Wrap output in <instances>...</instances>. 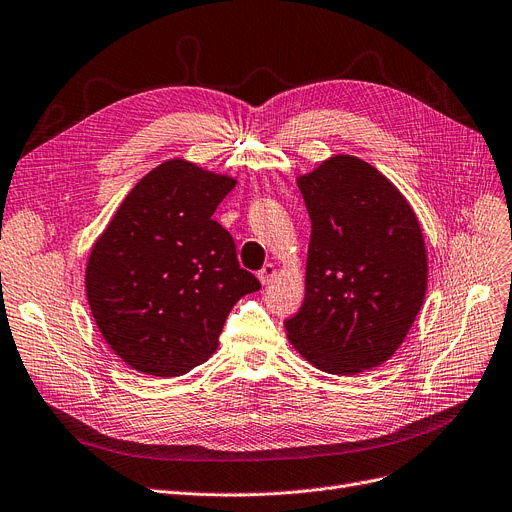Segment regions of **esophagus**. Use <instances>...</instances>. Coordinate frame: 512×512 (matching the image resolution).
I'll list each match as a JSON object with an SVG mask.
<instances>
[{
  "instance_id": "1",
  "label": "esophagus",
  "mask_w": 512,
  "mask_h": 512,
  "mask_svg": "<svg viewBox=\"0 0 512 512\" xmlns=\"http://www.w3.org/2000/svg\"><path fill=\"white\" fill-rule=\"evenodd\" d=\"M257 276H259L261 284H270L274 280V276H276V265L274 263H265Z\"/></svg>"
}]
</instances>
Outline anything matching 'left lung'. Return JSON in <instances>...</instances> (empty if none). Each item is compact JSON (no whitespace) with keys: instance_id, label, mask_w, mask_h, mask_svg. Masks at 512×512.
<instances>
[{"instance_id":"obj_1","label":"left lung","mask_w":512,"mask_h":512,"mask_svg":"<svg viewBox=\"0 0 512 512\" xmlns=\"http://www.w3.org/2000/svg\"><path fill=\"white\" fill-rule=\"evenodd\" d=\"M311 219L305 301L284 322L307 362L358 374L387 362L427 293L420 224L387 177L341 154L299 177Z\"/></svg>"}]
</instances>
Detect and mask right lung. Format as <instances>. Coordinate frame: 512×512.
<instances>
[{"label":"right lung","instance_id":"add662e5","mask_svg":"<svg viewBox=\"0 0 512 512\" xmlns=\"http://www.w3.org/2000/svg\"><path fill=\"white\" fill-rule=\"evenodd\" d=\"M234 186L232 177L167 161L133 186L96 240L87 301L102 337L131 368L190 372L217 349L234 303L261 288L213 219Z\"/></svg>","mask_w":512,"mask_h":512}]
</instances>
